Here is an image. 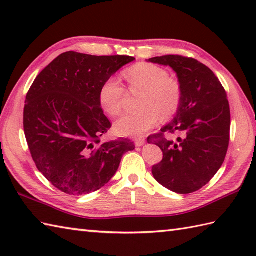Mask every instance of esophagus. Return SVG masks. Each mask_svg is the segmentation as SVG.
<instances>
[{
  "mask_svg": "<svg viewBox=\"0 0 256 256\" xmlns=\"http://www.w3.org/2000/svg\"><path fill=\"white\" fill-rule=\"evenodd\" d=\"M135 144H136V146H143L145 144V140H144V138L136 140H135Z\"/></svg>",
  "mask_w": 256,
  "mask_h": 256,
  "instance_id": "obj_1",
  "label": "esophagus"
}]
</instances>
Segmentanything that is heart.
I'll list each match as a JSON object with an SVG mask.
<instances>
[{
	"instance_id": "obj_1",
	"label": "heart",
	"mask_w": 256,
	"mask_h": 256,
	"mask_svg": "<svg viewBox=\"0 0 256 256\" xmlns=\"http://www.w3.org/2000/svg\"><path fill=\"white\" fill-rule=\"evenodd\" d=\"M124 79L133 92L142 91L140 108L142 110L125 114L114 124L120 136L142 138L158 123L160 118H170L177 113L182 103L180 81L167 70L154 64L140 62L128 68ZM125 89L116 78H108L99 90V103L108 116H116L123 111Z\"/></svg>"
}]
</instances>
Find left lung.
<instances>
[{
    "label": "left lung",
    "instance_id": "obj_1",
    "mask_svg": "<svg viewBox=\"0 0 256 256\" xmlns=\"http://www.w3.org/2000/svg\"><path fill=\"white\" fill-rule=\"evenodd\" d=\"M148 62L172 67L182 86L175 118L148 138L162 152L152 172L174 192H194L211 180L226 158L231 123L226 92L212 70L194 58L166 55Z\"/></svg>",
    "mask_w": 256,
    "mask_h": 256
}]
</instances>
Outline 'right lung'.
<instances>
[{
    "mask_svg": "<svg viewBox=\"0 0 256 256\" xmlns=\"http://www.w3.org/2000/svg\"><path fill=\"white\" fill-rule=\"evenodd\" d=\"M131 56L59 55L26 94L24 132L35 165L52 186L74 196L96 192L116 172L131 140L101 143L111 128L99 103L102 84Z\"/></svg>",
    "mask_w": 256,
    "mask_h": 256,
    "instance_id": "add662e5",
    "label": "right lung"
}]
</instances>
